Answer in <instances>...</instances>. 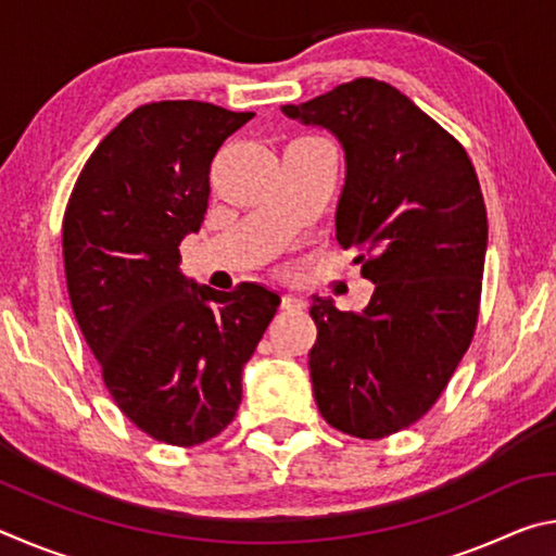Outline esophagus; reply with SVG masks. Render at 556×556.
Listing matches in <instances>:
<instances>
[{
    "label": "esophagus",
    "mask_w": 556,
    "mask_h": 556,
    "mask_svg": "<svg viewBox=\"0 0 556 556\" xmlns=\"http://www.w3.org/2000/svg\"><path fill=\"white\" fill-rule=\"evenodd\" d=\"M306 304L301 299H296V296H291V294H281V299H279V308L281 312H301V308H304Z\"/></svg>",
    "instance_id": "esophagus-1"
}]
</instances>
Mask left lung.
<instances>
[{"label":"left lung","mask_w":556,"mask_h":556,"mask_svg":"<svg viewBox=\"0 0 556 556\" xmlns=\"http://www.w3.org/2000/svg\"><path fill=\"white\" fill-rule=\"evenodd\" d=\"M281 112L343 144L336 238L375 285L361 314L314 296L318 412L357 439L397 434L434 407L476 331L488 244L476 168L390 83L355 78Z\"/></svg>","instance_id":"1"}]
</instances>
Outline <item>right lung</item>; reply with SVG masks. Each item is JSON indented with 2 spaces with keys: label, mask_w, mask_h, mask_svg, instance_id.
Segmentation results:
<instances>
[{
  "label": "right lung",
  "mask_w": 556,
  "mask_h": 556,
  "mask_svg": "<svg viewBox=\"0 0 556 556\" xmlns=\"http://www.w3.org/2000/svg\"><path fill=\"white\" fill-rule=\"evenodd\" d=\"M255 112L149 102L83 166L63 215L71 306L119 412L156 441L203 444L230 425L242 368L277 314L260 285L186 279L178 244L199 232L211 164Z\"/></svg>",
  "instance_id": "obj_1"
}]
</instances>
